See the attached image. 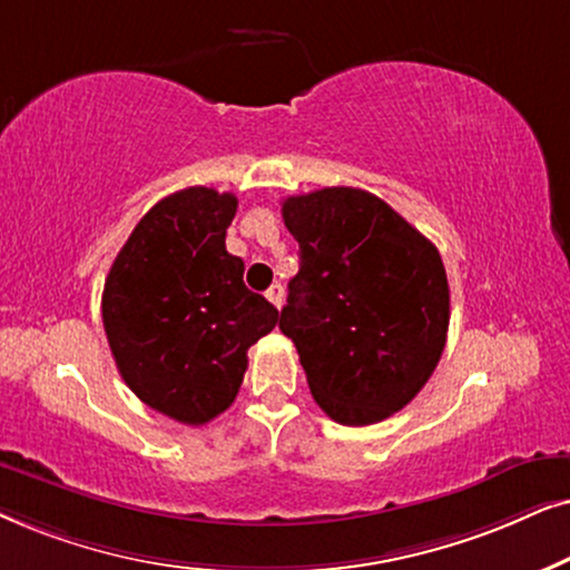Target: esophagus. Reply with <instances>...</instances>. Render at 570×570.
I'll use <instances>...</instances> for the list:
<instances>
[{
	"label": "esophagus",
	"mask_w": 570,
	"mask_h": 570,
	"mask_svg": "<svg viewBox=\"0 0 570 570\" xmlns=\"http://www.w3.org/2000/svg\"><path fill=\"white\" fill-rule=\"evenodd\" d=\"M265 297H268V302H271V305H276V307H281V302H284V286H281V284H278V281H276V284H273V286H271V289H268V292H265Z\"/></svg>",
	"instance_id": "esophagus-1"
}]
</instances>
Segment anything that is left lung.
<instances>
[{
    "label": "left lung",
    "mask_w": 570,
    "mask_h": 570,
    "mask_svg": "<svg viewBox=\"0 0 570 570\" xmlns=\"http://www.w3.org/2000/svg\"><path fill=\"white\" fill-rule=\"evenodd\" d=\"M281 216L299 242V273L278 328L297 346L309 393L348 428L383 422L443 354L451 294L438 247L356 187L286 197Z\"/></svg>",
    "instance_id": "left-lung-1"
}]
</instances>
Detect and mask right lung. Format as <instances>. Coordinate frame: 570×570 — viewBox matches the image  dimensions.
<instances>
[{"instance_id": "right-lung-1", "label": "right lung", "mask_w": 570, "mask_h": 570, "mask_svg": "<svg viewBox=\"0 0 570 570\" xmlns=\"http://www.w3.org/2000/svg\"><path fill=\"white\" fill-rule=\"evenodd\" d=\"M237 197L210 187L158 200L119 249L101 315L121 381L142 404L181 424L232 406L247 348L278 309L245 286V263L226 253Z\"/></svg>"}]
</instances>
